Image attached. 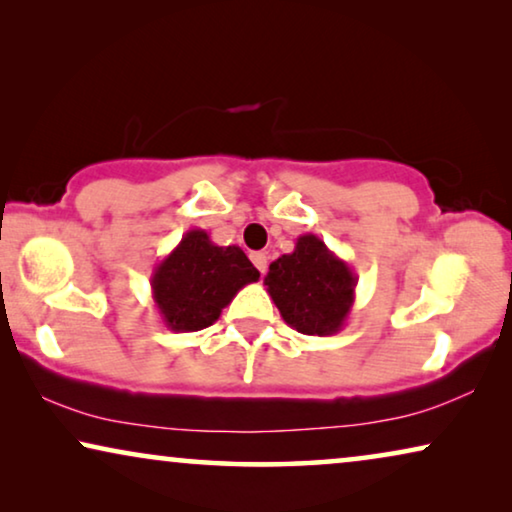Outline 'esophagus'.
Wrapping results in <instances>:
<instances>
[{"label": "esophagus", "mask_w": 512, "mask_h": 512, "mask_svg": "<svg viewBox=\"0 0 512 512\" xmlns=\"http://www.w3.org/2000/svg\"><path fill=\"white\" fill-rule=\"evenodd\" d=\"M251 263L256 265V268H258V272H261V275H263L265 270H268V256H265L263 251H254V254H251Z\"/></svg>", "instance_id": "esophagus-1"}]
</instances>
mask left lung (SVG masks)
Returning a JSON list of instances; mask_svg holds the SVG:
<instances>
[{"mask_svg": "<svg viewBox=\"0 0 512 512\" xmlns=\"http://www.w3.org/2000/svg\"><path fill=\"white\" fill-rule=\"evenodd\" d=\"M352 268L307 233L296 240L291 254L270 263L263 284L282 319L303 335H335L347 324L356 298Z\"/></svg>", "mask_w": 512, "mask_h": 512, "instance_id": "8db88e82", "label": "left lung"}]
</instances>
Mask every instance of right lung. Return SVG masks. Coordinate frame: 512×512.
<instances>
[{
  "mask_svg": "<svg viewBox=\"0 0 512 512\" xmlns=\"http://www.w3.org/2000/svg\"><path fill=\"white\" fill-rule=\"evenodd\" d=\"M258 277L240 247H219L207 230L193 228L153 268L151 293L170 331L193 333L212 326L237 291Z\"/></svg>",
  "mask_w": 512,
  "mask_h": 512,
  "instance_id": "obj_1",
  "label": "right lung"
}]
</instances>
